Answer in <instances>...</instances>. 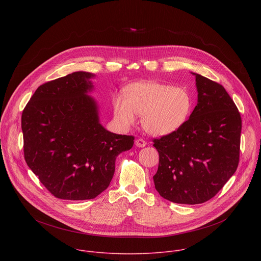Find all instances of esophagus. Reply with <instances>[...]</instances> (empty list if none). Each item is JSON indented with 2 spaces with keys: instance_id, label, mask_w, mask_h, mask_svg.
Returning <instances> with one entry per match:
<instances>
[{
  "instance_id": "esophagus-1",
  "label": "esophagus",
  "mask_w": 261,
  "mask_h": 261,
  "mask_svg": "<svg viewBox=\"0 0 261 261\" xmlns=\"http://www.w3.org/2000/svg\"><path fill=\"white\" fill-rule=\"evenodd\" d=\"M135 145H136V146H138V147H143V146H145V145H146V142H145V140H144V139H142V138H138V139H136V140H135Z\"/></svg>"
}]
</instances>
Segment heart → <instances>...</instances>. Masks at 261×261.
<instances>
[{"label":"heart","mask_w":261,"mask_h":261,"mask_svg":"<svg viewBox=\"0 0 261 261\" xmlns=\"http://www.w3.org/2000/svg\"><path fill=\"white\" fill-rule=\"evenodd\" d=\"M124 97L113 100L118 122L130 127L139 116L144 131L154 136L168 135L180 129L193 109V98L188 89L156 82L130 85L125 89Z\"/></svg>","instance_id":"1"}]
</instances>
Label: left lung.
Returning <instances> with one entry per match:
<instances>
[{
	"label": "left lung",
	"instance_id": "obj_1",
	"mask_svg": "<svg viewBox=\"0 0 261 261\" xmlns=\"http://www.w3.org/2000/svg\"><path fill=\"white\" fill-rule=\"evenodd\" d=\"M193 74L198 99L189 120L153 140L159 153L155 188L163 198L182 204L213 198L240 161L242 119L237 105L220 84Z\"/></svg>",
	"mask_w": 261,
	"mask_h": 261
}]
</instances>
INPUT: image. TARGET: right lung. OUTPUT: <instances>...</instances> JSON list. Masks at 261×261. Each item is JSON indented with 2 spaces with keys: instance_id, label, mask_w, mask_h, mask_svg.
I'll list each match as a JSON object with an SVG mask.
<instances>
[{
  "instance_id": "right-lung-1",
  "label": "right lung",
  "mask_w": 261,
  "mask_h": 261,
  "mask_svg": "<svg viewBox=\"0 0 261 261\" xmlns=\"http://www.w3.org/2000/svg\"><path fill=\"white\" fill-rule=\"evenodd\" d=\"M94 74L73 72L36 90L21 115L24 160L57 198L93 199L109 186L117 157L134 136L107 131L99 122Z\"/></svg>"
}]
</instances>
